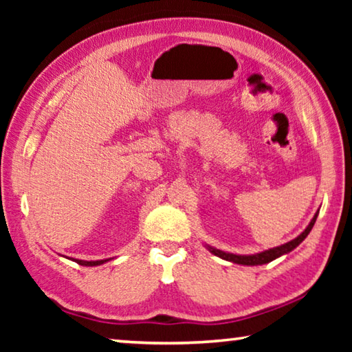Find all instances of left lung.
<instances>
[{
	"label": "left lung",
	"mask_w": 352,
	"mask_h": 352,
	"mask_svg": "<svg viewBox=\"0 0 352 352\" xmlns=\"http://www.w3.org/2000/svg\"><path fill=\"white\" fill-rule=\"evenodd\" d=\"M317 217H318V211L315 212V216L312 217L311 223L306 226V230L302 231L300 236L295 237V239H292L287 243H283V245H279V247L265 250V252H261V253H256V254H233V253L222 252V250H217V248L210 247V245H206V248L210 250L212 254H216V256H219V258H222L225 261L234 262V264H241V265H262V264H267V262L275 261L276 258H279V256L290 253L292 250L300 245V243L306 239L307 234L311 233V230H312V226L315 223V220H317Z\"/></svg>",
	"instance_id": "1"
}]
</instances>
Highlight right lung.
Instances as JSON below:
<instances>
[{
  "mask_svg": "<svg viewBox=\"0 0 352 352\" xmlns=\"http://www.w3.org/2000/svg\"><path fill=\"white\" fill-rule=\"evenodd\" d=\"M74 262H77L79 265H85V267H94V265H100L104 262L110 261V259H100V261H82V259H73Z\"/></svg>",
  "mask_w": 352,
  "mask_h": 352,
  "instance_id": "obj_1",
  "label": "right lung"
}]
</instances>
